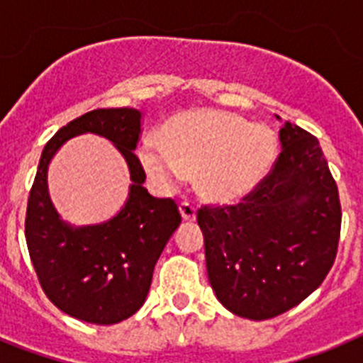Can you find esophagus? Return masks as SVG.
Returning a JSON list of instances; mask_svg holds the SVG:
<instances>
[{
	"label": "esophagus",
	"mask_w": 363,
	"mask_h": 363,
	"mask_svg": "<svg viewBox=\"0 0 363 363\" xmlns=\"http://www.w3.org/2000/svg\"><path fill=\"white\" fill-rule=\"evenodd\" d=\"M179 214H182V218H184L185 221L196 220V209H194V205L189 203V201H182V203H179Z\"/></svg>",
	"instance_id": "1"
}]
</instances>
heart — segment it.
<instances>
[{
  "instance_id": "obj_1",
  "label": "heart",
  "mask_w": 363,
  "mask_h": 363,
  "mask_svg": "<svg viewBox=\"0 0 363 363\" xmlns=\"http://www.w3.org/2000/svg\"><path fill=\"white\" fill-rule=\"evenodd\" d=\"M278 138L264 123L220 111L185 112L167 121L160 143L149 140L138 156L147 174L172 189L196 172L201 196L233 203L249 196L271 172Z\"/></svg>"
}]
</instances>
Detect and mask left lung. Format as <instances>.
<instances>
[{"label": "left lung", "instance_id": "left-lung-1", "mask_svg": "<svg viewBox=\"0 0 363 363\" xmlns=\"http://www.w3.org/2000/svg\"><path fill=\"white\" fill-rule=\"evenodd\" d=\"M271 172L238 205L198 211L218 300L249 320L306 300L335 264L342 207L318 140L285 121Z\"/></svg>", "mask_w": 363, "mask_h": 363}]
</instances>
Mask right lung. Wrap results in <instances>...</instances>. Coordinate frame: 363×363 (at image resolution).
Instances as JSON below:
<instances>
[{
    "label": "right lung",
    "mask_w": 363,
    "mask_h": 363,
    "mask_svg": "<svg viewBox=\"0 0 363 363\" xmlns=\"http://www.w3.org/2000/svg\"><path fill=\"white\" fill-rule=\"evenodd\" d=\"M92 132L111 139L130 165L133 185L124 209L105 224L72 228L59 220L46 187V169L70 137ZM142 134L138 108H96L50 138L38 165L25 218L28 255L41 289L57 309L96 325L129 318L145 301L154 265L178 225V205L143 187L145 171L133 152Z\"/></svg>",
    "instance_id": "right-lung-1"
}]
</instances>
